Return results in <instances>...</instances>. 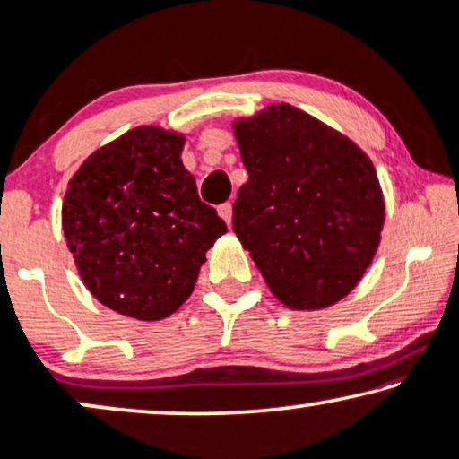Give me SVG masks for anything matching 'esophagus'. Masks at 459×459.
<instances>
[{
  "label": "esophagus",
  "mask_w": 459,
  "mask_h": 459,
  "mask_svg": "<svg viewBox=\"0 0 459 459\" xmlns=\"http://www.w3.org/2000/svg\"><path fill=\"white\" fill-rule=\"evenodd\" d=\"M218 213H220V218H222L224 222L230 226V220H233V205H230L229 201H226V204H222V205H218Z\"/></svg>",
  "instance_id": "1"
}]
</instances>
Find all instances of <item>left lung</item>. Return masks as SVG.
<instances>
[{
    "label": "left lung",
    "mask_w": 459,
    "mask_h": 459,
    "mask_svg": "<svg viewBox=\"0 0 459 459\" xmlns=\"http://www.w3.org/2000/svg\"><path fill=\"white\" fill-rule=\"evenodd\" d=\"M233 130L249 174L233 204L237 239L287 308L332 307L380 246L374 163L344 134L285 102L237 119Z\"/></svg>",
    "instance_id": "obj_1"
}]
</instances>
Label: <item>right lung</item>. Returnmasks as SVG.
I'll list each match as a JSON object with an SVG mask.
<instances>
[{
    "mask_svg": "<svg viewBox=\"0 0 459 459\" xmlns=\"http://www.w3.org/2000/svg\"><path fill=\"white\" fill-rule=\"evenodd\" d=\"M185 136L140 126L91 152L73 174L63 230L98 302L161 321L188 300L205 252L226 224L182 166Z\"/></svg>",
    "mask_w": 459,
    "mask_h": 459,
    "instance_id": "right-lung-1",
    "label": "right lung"
}]
</instances>
